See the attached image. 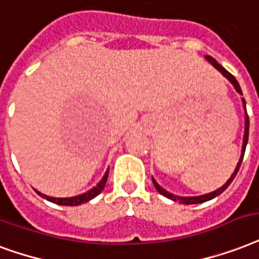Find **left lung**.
<instances>
[{"label": "left lung", "instance_id": "obj_1", "mask_svg": "<svg viewBox=\"0 0 259 259\" xmlns=\"http://www.w3.org/2000/svg\"><path fill=\"white\" fill-rule=\"evenodd\" d=\"M206 59H208L209 62L214 66L216 69H219L220 72L224 74V76L230 80L232 84H234L235 87V90L238 91L240 95H243L242 94V90H240V87H239V82L236 81V78H235L232 74H231L228 70H226V69L223 68L222 65L219 64L217 62L216 59L212 58L210 55H206ZM243 107L244 110H246V102H244V99H243ZM247 140H248V115H247V111H246V123H244V137H243V147H242V156H240V160L239 163H238V165H236V168H235L234 174L231 175V178L227 181V183L224 185V186H222L220 189H217L216 191H213V193H209V194H205V195H200V197H178V195H174L171 194V193H168V191H165L163 187H160L157 183L155 182V179H153V185H155L156 187V190L159 191L161 195H164V197H167V198H169V200H172V201H177L179 200V202L181 204H186V205H190V204H201V202H205V201H209V200H212V198H214V197H217V195H220L223 193V191L226 190L227 187L230 186L231 182L234 181V178L236 177V174H238V171H239L240 168V164H242V160H243V155H244V151H246V145H247Z\"/></svg>", "mask_w": 259, "mask_h": 259}]
</instances>
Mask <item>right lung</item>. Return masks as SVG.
<instances>
[{
    "label": "right lung",
    "instance_id": "obj_1",
    "mask_svg": "<svg viewBox=\"0 0 259 259\" xmlns=\"http://www.w3.org/2000/svg\"><path fill=\"white\" fill-rule=\"evenodd\" d=\"M107 178H108V171L104 174V177L102 178V181L94 187V189H91L90 191H87L84 194L81 195H77V197H70V198H54V197H49V195H45L42 193H39L36 191L37 194L42 195L45 197L47 201H50V202H54V204H58V205H65V206H76V205H81L84 202H88L90 200L95 198L96 195L100 194L102 190L104 189L106 186V182H107Z\"/></svg>",
    "mask_w": 259,
    "mask_h": 259
}]
</instances>
